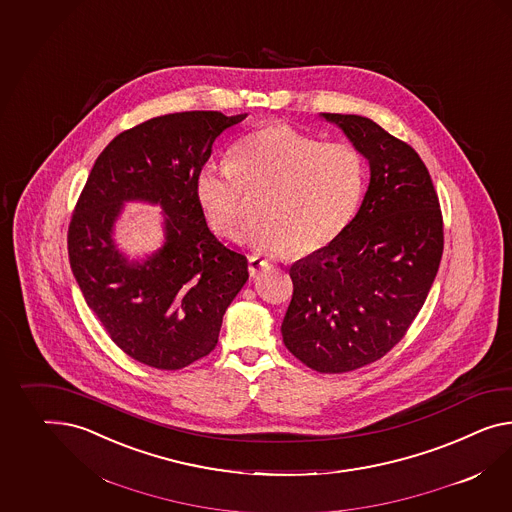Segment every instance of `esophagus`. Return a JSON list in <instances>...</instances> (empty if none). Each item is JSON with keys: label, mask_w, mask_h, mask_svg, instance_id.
<instances>
[{"label": "esophagus", "mask_w": 512, "mask_h": 512, "mask_svg": "<svg viewBox=\"0 0 512 512\" xmlns=\"http://www.w3.org/2000/svg\"><path fill=\"white\" fill-rule=\"evenodd\" d=\"M269 263L262 260V258H258V256H250L249 258V273L250 276H258L262 273L263 269L267 267Z\"/></svg>", "instance_id": "1"}]
</instances>
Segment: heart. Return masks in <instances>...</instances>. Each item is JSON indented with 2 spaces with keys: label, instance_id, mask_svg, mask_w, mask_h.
Returning <instances> with one entry per match:
<instances>
[{
  "label": "heart",
  "instance_id": "obj_1",
  "mask_svg": "<svg viewBox=\"0 0 512 512\" xmlns=\"http://www.w3.org/2000/svg\"><path fill=\"white\" fill-rule=\"evenodd\" d=\"M364 161L345 143H323L286 122L241 137L232 161L202 165L198 206L211 230L232 236L243 219V189H263L258 219L241 243L258 252L308 256L327 249L353 221L364 193Z\"/></svg>",
  "mask_w": 512,
  "mask_h": 512
}]
</instances>
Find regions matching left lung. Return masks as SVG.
Segmentation results:
<instances>
[{"label": "left lung", "instance_id": "8db88e82", "mask_svg": "<svg viewBox=\"0 0 512 512\" xmlns=\"http://www.w3.org/2000/svg\"><path fill=\"white\" fill-rule=\"evenodd\" d=\"M369 163L353 221L289 267L282 338L302 364L345 373L382 358L416 319L444 250L442 213L418 152L360 115L321 113Z\"/></svg>", "mask_w": 512, "mask_h": 512}]
</instances>
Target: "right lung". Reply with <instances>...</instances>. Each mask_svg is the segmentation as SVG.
I'll return each instance as SVG.
<instances>
[{
    "label": "right lung",
    "mask_w": 512,
    "mask_h": 512,
    "mask_svg": "<svg viewBox=\"0 0 512 512\" xmlns=\"http://www.w3.org/2000/svg\"><path fill=\"white\" fill-rule=\"evenodd\" d=\"M243 118H150L105 146L83 187L68 226L70 267L111 340L141 364L182 369L210 354L226 308L249 280L245 254L211 234L195 195L215 139ZM126 201L162 208L164 243L141 259L114 241Z\"/></svg>",
    "instance_id": "right-lung-1"
}]
</instances>
